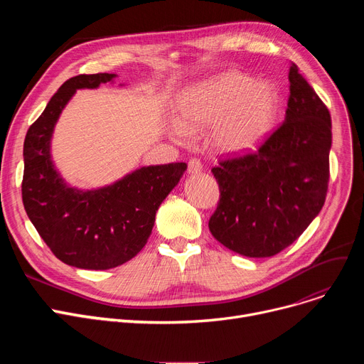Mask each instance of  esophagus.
I'll list each match as a JSON object with an SVG mask.
<instances>
[{
	"label": "esophagus",
	"instance_id": "34e87169",
	"mask_svg": "<svg viewBox=\"0 0 364 364\" xmlns=\"http://www.w3.org/2000/svg\"><path fill=\"white\" fill-rule=\"evenodd\" d=\"M202 169H203V166L199 159L193 158L188 161V169H187L188 174H199V172H202Z\"/></svg>",
	"mask_w": 364,
	"mask_h": 364
}]
</instances>
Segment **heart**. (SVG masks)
Masks as SVG:
<instances>
[{
  "instance_id": "obj_1",
  "label": "heart",
  "mask_w": 364,
  "mask_h": 364,
  "mask_svg": "<svg viewBox=\"0 0 364 364\" xmlns=\"http://www.w3.org/2000/svg\"><path fill=\"white\" fill-rule=\"evenodd\" d=\"M277 109L274 87L240 72H224L180 95L178 119L169 124L168 134L177 141H186L192 131L213 127L211 143L217 150L242 155L269 137Z\"/></svg>"
}]
</instances>
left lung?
Wrapping results in <instances>:
<instances>
[{"label": "left lung", "mask_w": 364, "mask_h": 364, "mask_svg": "<svg viewBox=\"0 0 364 364\" xmlns=\"http://www.w3.org/2000/svg\"><path fill=\"white\" fill-rule=\"evenodd\" d=\"M283 124L257 153L220 162V202L209 220L228 250L267 258L292 245L318 215L329 181L331 113L296 65Z\"/></svg>", "instance_id": "8db88e82"}]
</instances>
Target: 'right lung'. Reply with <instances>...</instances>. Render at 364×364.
<instances>
[{
    "label": "right lung",
    "instance_id": "1",
    "mask_svg": "<svg viewBox=\"0 0 364 364\" xmlns=\"http://www.w3.org/2000/svg\"><path fill=\"white\" fill-rule=\"evenodd\" d=\"M118 75L68 80L28 129L22 198L26 214L51 252L68 265L109 270L136 257L151 235L158 208L187 164L141 166L114 183L82 190L69 186L51 158L54 127L76 90L99 88Z\"/></svg>",
    "mask_w": 364,
    "mask_h": 364
}]
</instances>
